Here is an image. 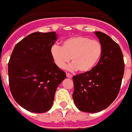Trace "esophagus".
<instances>
[{
	"instance_id": "1",
	"label": "esophagus",
	"mask_w": 132,
	"mask_h": 132,
	"mask_svg": "<svg viewBox=\"0 0 132 132\" xmlns=\"http://www.w3.org/2000/svg\"><path fill=\"white\" fill-rule=\"evenodd\" d=\"M66 76H67V78H72V75L70 74V73H66Z\"/></svg>"
}]
</instances>
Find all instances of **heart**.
<instances>
[{
  "label": "heart",
  "instance_id": "b5f03b06",
  "mask_svg": "<svg viewBox=\"0 0 132 132\" xmlns=\"http://www.w3.org/2000/svg\"><path fill=\"white\" fill-rule=\"evenodd\" d=\"M103 48L97 40L84 36L69 37L63 42V47L54 45L50 49L54 62L60 69L66 66L71 59L68 69L87 72L93 68L102 55Z\"/></svg>",
  "mask_w": 132,
  "mask_h": 132
}]
</instances>
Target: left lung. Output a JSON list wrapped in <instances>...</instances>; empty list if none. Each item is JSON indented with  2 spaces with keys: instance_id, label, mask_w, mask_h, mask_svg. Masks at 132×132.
I'll list each match as a JSON object with an SVG mask.
<instances>
[{
  "instance_id": "8db88e82",
  "label": "left lung",
  "mask_w": 132,
  "mask_h": 132,
  "mask_svg": "<svg viewBox=\"0 0 132 132\" xmlns=\"http://www.w3.org/2000/svg\"><path fill=\"white\" fill-rule=\"evenodd\" d=\"M95 34L103 48L100 61L90 71L73 77L76 106L89 113L102 111L114 101L125 69L120 46L104 32L96 31Z\"/></svg>"
}]
</instances>
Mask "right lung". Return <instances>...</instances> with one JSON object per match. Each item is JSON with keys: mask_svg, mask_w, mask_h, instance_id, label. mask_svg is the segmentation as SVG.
Returning a JSON list of instances; mask_svg holds the SVG:
<instances>
[{"mask_svg": "<svg viewBox=\"0 0 132 132\" xmlns=\"http://www.w3.org/2000/svg\"><path fill=\"white\" fill-rule=\"evenodd\" d=\"M57 39L55 32H35L15 45L8 63L9 88L15 101L35 113L52 106L58 86L66 73L56 65L50 49Z\"/></svg>", "mask_w": 132, "mask_h": 132, "instance_id": "obj_1", "label": "right lung"}]
</instances>
